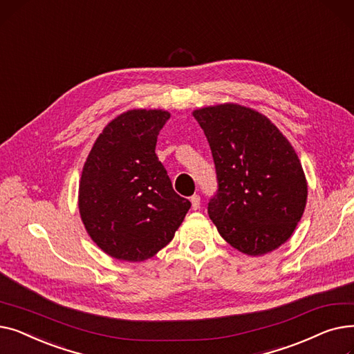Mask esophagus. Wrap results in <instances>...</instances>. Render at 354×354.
<instances>
[{
	"instance_id": "obj_1",
	"label": "esophagus",
	"mask_w": 354,
	"mask_h": 354,
	"mask_svg": "<svg viewBox=\"0 0 354 354\" xmlns=\"http://www.w3.org/2000/svg\"><path fill=\"white\" fill-rule=\"evenodd\" d=\"M191 202H192V209H199L201 207V196L199 195H192L191 196Z\"/></svg>"
}]
</instances>
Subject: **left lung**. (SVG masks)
Wrapping results in <instances>:
<instances>
[{"mask_svg": "<svg viewBox=\"0 0 354 354\" xmlns=\"http://www.w3.org/2000/svg\"><path fill=\"white\" fill-rule=\"evenodd\" d=\"M216 169L208 214L235 250L264 255L292 235L307 202V180L294 147L258 111L225 103L194 110Z\"/></svg>", "mask_w": 354, "mask_h": 354, "instance_id": "left-lung-1", "label": "left lung"}]
</instances>
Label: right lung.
Here are the masks:
<instances>
[{"label":"right lung","mask_w":354,"mask_h":354,"mask_svg":"<svg viewBox=\"0 0 354 354\" xmlns=\"http://www.w3.org/2000/svg\"><path fill=\"white\" fill-rule=\"evenodd\" d=\"M171 113L127 110L96 139L83 166L79 211L96 245L122 261L138 263L171 243L191 208L179 196L155 149Z\"/></svg>","instance_id":"obj_1"}]
</instances>
